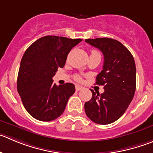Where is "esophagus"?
Masks as SVG:
<instances>
[{
  "label": "esophagus",
  "instance_id": "1",
  "mask_svg": "<svg viewBox=\"0 0 153 153\" xmlns=\"http://www.w3.org/2000/svg\"><path fill=\"white\" fill-rule=\"evenodd\" d=\"M82 88V86H80V85H76V91H79V90H81Z\"/></svg>",
  "mask_w": 153,
  "mask_h": 153
}]
</instances>
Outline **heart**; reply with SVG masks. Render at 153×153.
Listing matches in <instances>:
<instances>
[{"mask_svg": "<svg viewBox=\"0 0 153 153\" xmlns=\"http://www.w3.org/2000/svg\"><path fill=\"white\" fill-rule=\"evenodd\" d=\"M91 53L98 54V55H100V52H97V51H96V50H92V52H91ZM100 56H101V55H100ZM75 79H76V80H78V81L81 80V77H80V76H79V75L75 76Z\"/></svg>", "mask_w": 153, "mask_h": 153, "instance_id": "b5f03b06", "label": "heart"}]
</instances>
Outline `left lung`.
I'll use <instances>...</instances> for the list:
<instances>
[{"label":"left lung","instance_id":"8db88e82","mask_svg":"<svg viewBox=\"0 0 153 153\" xmlns=\"http://www.w3.org/2000/svg\"><path fill=\"white\" fill-rule=\"evenodd\" d=\"M86 43L102 52L103 70L96 77L104 85L100 94L91 89L92 97L85 103L87 116L97 124L107 125L121 117L131 102L136 89V66L130 51L111 38L86 39Z\"/></svg>","mask_w":153,"mask_h":153}]
</instances>
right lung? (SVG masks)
Returning <instances> with one entry per match:
<instances>
[{
  "label": "right lung",
  "mask_w": 153,
  "mask_h": 153,
  "mask_svg": "<svg viewBox=\"0 0 153 153\" xmlns=\"http://www.w3.org/2000/svg\"><path fill=\"white\" fill-rule=\"evenodd\" d=\"M81 39L45 36L36 40L22 56L17 78V90L29 114L49 122L63 113L68 99L75 92L73 83L57 85L52 77L63 68L68 53Z\"/></svg>",
  "instance_id": "obj_1"
}]
</instances>
